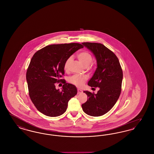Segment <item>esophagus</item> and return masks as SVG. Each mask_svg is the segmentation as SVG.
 Here are the masks:
<instances>
[{
  "instance_id": "esophagus-1",
  "label": "esophagus",
  "mask_w": 154,
  "mask_h": 154,
  "mask_svg": "<svg viewBox=\"0 0 154 154\" xmlns=\"http://www.w3.org/2000/svg\"><path fill=\"white\" fill-rule=\"evenodd\" d=\"M82 92V91L80 89H77V94H80Z\"/></svg>"
}]
</instances>
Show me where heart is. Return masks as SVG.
<instances>
[{
    "label": "heart",
    "instance_id": "heart-1",
    "mask_svg": "<svg viewBox=\"0 0 154 154\" xmlns=\"http://www.w3.org/2000/svg\"><path fill=\"white\" fill-rule=\"evenodd\" d=\"M78 59L80 60L81 62L87 67L90 66L93 61L92 55L87 51H81L79 52L77 55ZM71 58H68L66 60L64 64V70L67 72L69 69V65L70 62ZM87 80V77L80 75H74L73 76L70 78V82L73 84L77 87H81L84 83Z\"/></svg>",
    "mask_w": 154,
    "mask_h": 154
}]
</instances>
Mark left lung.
Wrapping results in <instances>:
<instances>
[{"label": "left lung", "instance_id": "left-lung-1", "mask_svg": "<svg viewBox=\"0 0 154 154\" xmlns=\"http://www.w3.org/2000/svg\"><path fill=\"white\" fill-rule=\"evenodd\" d=\"M82 44L91 51L97 60V67L88 85L99 88L96 94L84 91L88 99L82 104V108L89 116H102L113 107L120 96L122 70L116 54L103 44L88 42Z\"/></svg>", "mask_w": 154, "mask_h": 154}]
</instances>
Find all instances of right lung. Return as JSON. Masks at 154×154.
<instances>
[{
	"label": "right lung",
	"instance_id": "obj_1",
	"mask_svg": "<svg viewBox=\"0 0 154 154\" xmlns=\"http://www.w3.org/2000/svg\"><path fill=\"white\" fill-rule=\"evenodd\" d=\"M84 46L79 43L52 44L37 51L31 59L26 72L29 95L40 112L48 117H58L67 109L68 102L77 90L72 84L60 79L64 75L66 60ZM64 84L62 91L54 84Z\"/></svg>",
	"mask_w": 154,
	"mask_h": 154
}]
</instances>
